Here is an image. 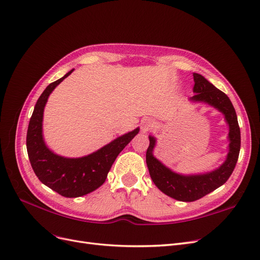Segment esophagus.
Masks as SVG:
<instances>
[{
	"label": "esophagus",
	"mask_w": 260,
	"mask_h": 260,
	"mask_svg": "<svg viewBox=\"0 0 260 260\" xmlns=\"http://www.w3.org/2000/svg\"><path fill=\"white\" fill-rule=\"evenodd\" d=\"M154 126V122L152 119L150 118H145L142 120V124H141V129H142V132L143 133H146L148 132L149 130H151Z\"/></svg>",
	"instance_id": "obj_1"
}]
</instances>
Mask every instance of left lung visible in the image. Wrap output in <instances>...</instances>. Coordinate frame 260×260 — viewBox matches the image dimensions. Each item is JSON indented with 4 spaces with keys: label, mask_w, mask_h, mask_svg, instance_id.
<instances>
[{
    "label": "left lung",
    "mask_w": 260,
    "mask_h": 260,
    "mask_svg": "<svg viewBox=\"0 0 260 260\" xmlns=\"http://www.w3.org/2000/svg\"><path fill=\"white\" fill-rule=\"evenodd\" d=\"M195 95L190 98L192 101H203L214 107L225 115L227 123L230 124V151L226 161L219 169L203 175L183 176L172 172L164 166L152 154L155 144L153 137H149V146L146 151V163L150 177L153 183L168 196L180 202H194L202 199L205 195L214 191L224 184L232 173L238 161L241 146L240 128L237 119V114L233 103L226 94L212 85L202 75L193 74Z\"/></svg>",
    "instance_id": "8db88e82"
}]
</instances>
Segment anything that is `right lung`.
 <instances>
[{
  "mask_svg": "<svg viewBox=\"0 0 260 260\" xmlns=\"http://www.w3.org/2000/svg\"><path fill=\"white\" fill-rule=\"evenodd\" d=\"M72 72L52 82L38 98L26 133L28 159L38 179L65 197H79L98 189L106 181L119 152L139 133V128L123 134L96 152L82 158H64L52 152L43 139V116L48 97Z\"/></svg>",
  "mask_w": 260,
  "mask_h": 260,
  "instance_id": "right-lung-1",
  "label": "right lung"
}]
</instances>
